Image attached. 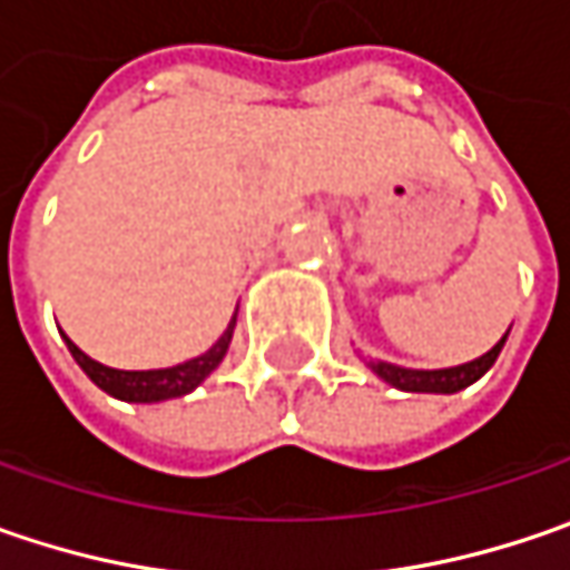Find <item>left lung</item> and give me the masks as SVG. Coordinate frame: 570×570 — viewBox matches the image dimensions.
Returning <instances> with one entry per match:
<instances>
[{
  "label": "left lung",
  "mask_w": 570,
  "mask_h": 570,
  "mask_svg": "<svg viewBox=\"0 0 570 570\" xmlns=\"http://www.w3.org/2000/svg\"><path fill=\"white\" fill-rule=\"evenodd\" d=\"M508 334H504L488 354H482V357L469 360V363H459V366H446V370H409V366H395V363H385V360H370V370H373L383 383L395 385V389H402V392H440V395H453V392L465 389V385L479 383L484 373L494 366V360L501 354Z\"/></svg>",
  "instance_id": "8db88e82"
}]
</instances>
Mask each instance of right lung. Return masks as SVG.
<instances>
[{
  "label": "right lung",
  "mask_w": 570,
  "mask_h": 570,
  "mask_svg": "<svg viewBox=\"0 0 570 570\" xmlns=\"http://www.w3.org/2000/svg\"><path fill=\"white\" fill-rule=\"evenodd\" d=\"M233 332H236V315H233V322L226 325V332L219 334V341L213 344L207 354L185 360L178 366H165V370H114V366H105V363L82 354L66 334L62 337H66L69 354L86 370L88 380L98 389H105L108 395L124 399V402H165V399H181L187 392H194L197 385L210 376L213 370L223 363V357H226Z\"/></svg>",
  "instance_id": "obj_1"
}]
</instances>
